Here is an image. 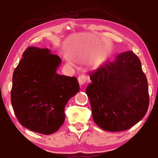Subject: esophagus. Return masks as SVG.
Wrapping results in <instances>:
<instances>
[{
    "mask_svg": "<svg viewBox=\"0 0 158 158\" xmlns=\"http://www.w3.org/2000/svg\"><path fill=\"white\" fill-rule=\"evenodd\" d=\"M77 80H78V83L81 85H85V84L87 83L88 81V77L85 76V75H80V76L78 77V78H77Z\"/></svg>",
    "mask_w": 158,
    "mask_h": 158,
    "instance_id": "esophagus-1",
    "label": "esophagus"
}]
</instances>
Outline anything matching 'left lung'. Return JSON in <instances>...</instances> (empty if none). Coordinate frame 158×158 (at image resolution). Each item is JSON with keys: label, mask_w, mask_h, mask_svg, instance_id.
Instances as JSON below:
<instances>
[{"label": "left lung", "mask_w": 158, "mask_h": 158, "mask_svg": "<svg viewBox=\"0 0 158 158\" xmlns=\"http://www.w3.org/2000/svg\"><path fill=\"white\" fill-rule=\"evenodd\" d=\"M85 89L94 122L103 130L121 131L137 124L149 106L147 77L131 51L106 60L89 75Z\"/></svg>", "instance_id": "obj_1"}]
</instances>
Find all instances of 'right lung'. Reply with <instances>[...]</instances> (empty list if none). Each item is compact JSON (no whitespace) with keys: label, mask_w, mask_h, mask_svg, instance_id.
I'll return each mask as SVG.
<instances>
[{"label":"right lung","mask_w":158,"mask_h":158,"mask_svg":"<svg viewBox=\"0 0 158 158\" xmlns=\"http://www.w3.org/2000/svg\"><path fill=\"white\" fill-rule=\"evenodd\" d=\"M22 56L13 75V109L23 127L51 135L64 123V107L79 83L76 77L57 74L62 60L49 49L29 47Z\"/></svg>","instance_id":"obj_1"}]
</instances>
